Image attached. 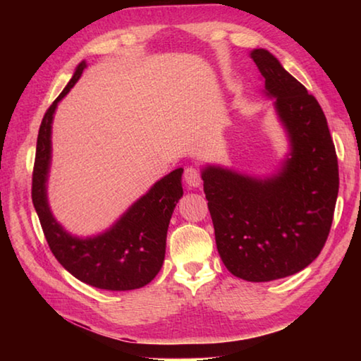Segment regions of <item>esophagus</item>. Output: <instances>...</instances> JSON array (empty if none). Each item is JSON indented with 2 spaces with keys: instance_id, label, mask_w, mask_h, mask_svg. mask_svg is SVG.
Segmentation results:
<instances>
[{
  "instance_id": "obj_1",
  "label": "esophagus",
  "mask_w": 361,
  "mask_h": 361,
  "mask_svg": "<svg viewBox=\"0 0 361 361\" xmlns=\"http://www.w3.org/2000/svg\"><path fill=\"white\" fill-rule=\"evenodd\" d=\"M183 178H185L186 185L191 188H197L202 183V175H200V170L195 167H186L185 173H183Z\"/></svg>"
}]
</instances>
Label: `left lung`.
Masks as SVG:
<instances>
[{"label":"left lung","instance_id":"left-lung-1","mask_svg":"<svg viewBox=\"0 0 361 361\" xmlns=\"http://www.w3.org/2000/svg\"><path fill=\"white\" fill-rule=\"evenodd\" d=\"M253 62L288 132L291 157L256 180L221 167L202 172L218 253L232 276L269 282L307 267L325 247L339 191L338 156L314 95L264 49Z\"/></svg>","mask_w":361,"mask_h":361}]
</instances>
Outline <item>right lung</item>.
Listing matches in <instances>:
<instances>
[{
    "instance_id": "add662e5",
    "label": "right lung",
    "mask_w": 361,
    "mask_h": 361,
    "mask_svg": "<svg viewBox=\"0 0 361 361\" xmlns=\"http://www.w3.org/2000/svg\"><path fill=\"white\" fill-rule=\"evenodd\" d=\"M85 62L73 75L42 118L36 142L32 199L49 248L71 276L95 288L126 291L148 285L161 271L166 256L170 218L183 195V169L164 176L133 204L105 234L78 239L62 229L47 205L46 181L51 164V129L57 103L81 78Z\"/></svg>"
}]
</instances>
